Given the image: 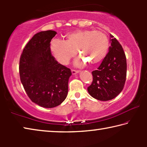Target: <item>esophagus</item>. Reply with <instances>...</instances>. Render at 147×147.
Segmentation results:
<instances>
[{"instance_id": "obj_1", "label": "esophagus", "mask_w": 147, "mask_h": 147, "mask_svg": "<svg viewBox=\"0 0 147 147\" xmlns=\"http://www.w3.org/2000/svg\"><path fill=\"white\" fill-rule=\"evenodd\" d=\"M71 72H72V74H76L78 73H79L78 71H76V70H74V69H72L71 70Z\"/></svg>"}]
</instances>
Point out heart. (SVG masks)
Returning <instances> with one entry per match:
<instances>
[{
  "instance_id": "obj_1",
  "label": "heart",
  "mask_w": 147,
  "mask_h": 147,
  "mask_svg": "<svg viewBox=\"0 0 147 147\" xmlns=\"http://www.w3.org/2000/svg\"><path fill=\"white\" fill-rule=\"evenodd\" d=\"M109 39L104 32L92 30H76L65 36L64 41L54 39L51 50L59 63L67 65L77 53L80 56L74 64L82 66L88 63L96 65L108 54Z\"/></svg>"
}]
</instances>
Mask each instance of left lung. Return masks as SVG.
Segmentation results:
<instances>
[{"instance_id": "8db88e82", "label": "left lung", "mask_w": 147, "mask_h": 147, "mask_svg": "<svg viewBox=\"0 0 147 147\" xmlns=\"http://www.w3.org/2000/svg\"><path fill=\"white\" fill-rule=\"evenodd\" d=\"M111 47L97 70L92 72L93 81L88 88L89 94L99 100L116 97L124 88L126 78V58L121 45L110 34Z\"/></svg>"}]
</instances>
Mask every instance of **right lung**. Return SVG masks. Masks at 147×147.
<instances>
[{"label":"right lung","instance_id":"right-lung-1","mask_svg":"<svg viewBox=\"0 0 147 147\" xmlns=\"http://www.w3.org/2000/svg\"><path fill=\"white\" fill-rule=\"evenodd\" d=\"M56 32L37 33L26 45L19 60L20 79L30 99L43 108L61 104L68 93L70 69L52 55L51 41Z\"/></svg>","mask_w":147,"mask_h":147}]
</instances>
